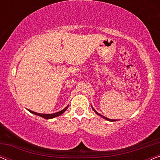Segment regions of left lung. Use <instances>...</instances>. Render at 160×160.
Segmentation results:
<instances>
[{"mask_svg": "<svg viewBox=\"0 0 160 160\" xmlns=\"http://www.w3.org/2000/svg\"><path fill=\"white\" fill-rule=\"evenodd\" d=\"M92 109H93V110H94V111H95V112L96 113H97V114H98V115H99V116H100V117H102V118H104V119H105L108 120V121H110V122H116V121H117V119H108V118H106V117H103V116L100 115L99 113H98V112H97V111H96L95 110V109H94L93 108H92Z\"/></svg>", "mask_w": 160, "mask_h": 160, "instance_id": "1", "label": "left lung"}]
</instances>
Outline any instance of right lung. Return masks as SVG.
<instances>
[{
  "label": "right lung",
  "instance_id": "1",
  "mask_svg": "<svg viewBox=\"0 0 160 160\" xmlns=\"http://www.w3.org/2000/svg\"><path fill=\"white\" fill-rule=\"evenodd\" d=\"M68 106L65 107L64 109H62V111H58V112L57 113H51V114H47V113H36V112H34V111H30L29 110L30 112H31L32 113H33V114H36V115H38V116H40V117L44 118V119H52V118H54V117H58V116H60L61 114H62L63 113L65 112V111L67 110L68 108Z\"/></svg>",
  "mask_w": 160,
  "mask_h": 160
}]
</instances>
